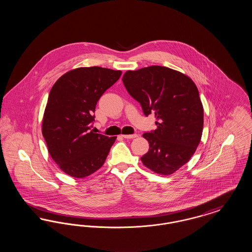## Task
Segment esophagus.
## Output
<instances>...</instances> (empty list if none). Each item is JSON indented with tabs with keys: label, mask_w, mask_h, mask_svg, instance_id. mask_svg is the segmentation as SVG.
I'll return each instance as SVG.
<instances>
[{
	"label": "esophagus",
	"mask_w": 252,
	"mask_h": 252,
	"mask_svg": "<svg viewBox=\"0 0 252 252\" xmlns=\"http://www.w3.org/2000/svg\"><path fill=\"white\" fill-rule=\"evenodd\" d=\"M123 138L125 139H134V138H137L138 135L137 134H131V135H122Z\"/></svg>",
	"instance_id": "1"
}]
</instances>
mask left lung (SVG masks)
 Masks as SVG:
<instances>
[{"label":"left lung","instance_id":"left-lung-1","mask_svg":"<svg viewBox=\"0 0 252 252\" xmlns=\"http://www.w3.org/2000/svg\"><path fill=\"white\" fill-rule=\"evenodd\" d=\"M122 80L144 115L156 117L157 129L143 134L149 143L141 158L144 166L172 175L190 160L201 140L203 106L196 86L184 73L156 65L127 71Z\"/></svg>","mask_w":252,"mask_h":252}]
</instances>
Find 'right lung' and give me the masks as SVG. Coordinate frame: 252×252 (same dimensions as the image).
Here are the masks:
<instances>
[{"instance_id":"obj_1","label":"right lung","mask_w":252,"mask_h":252,"mask_svg":"<svg viewBox=\"0 0 252 252\" xmlns=\"http://www.w3.org/2000/svg\"><path fill=\"white\" fill-rule=\"evenodd\" d=\"M122 72L81 67L60 76L49 94L42 135L50 156L67 175L82 179L102 167L117 137L93 131L94 112L102 94Z\"/></svg>"}]
</instances>
